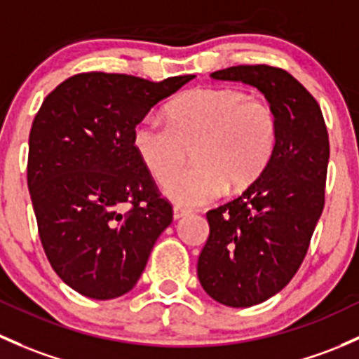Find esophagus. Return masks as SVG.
Returning <instances> with one entry per match:
<instances>
[{"label": "esophagus", "instance_id": "34e87169", "mask_svg": "<svg viewBox=\"0 0 359 359\" xmlns=\"http://www.w3.org/2000/svg\"><path fill=\"white\" fill-rule=\"evenodd\" d=\"M187 215H189V210L180 208V206H175V208H173V218H175V220L187 217Z\"/></svg>", "mask_w": 359, "mask_h": 359}]
</instances>
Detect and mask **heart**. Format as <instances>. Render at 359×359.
Masks as SVG:
<instances>
[{"instance_id":"heart-1","label":"heart","mask_w":359,"mask_h":359,"mask_svg":"<svg viewBox=\"0 0 359 359\" xmlns=\"http://www.w3.org/2000/svg\"><path fill=\"white\" fill-rule=\"evenodd\" d=\"M167 122L144 118L132 134L135 153L160 184L185 163L193 149L194 168L168 182L177 205L199 206L225 191L248 189L269 167L278 123L266 101L233 88H196L167 107Z\"/></svg>"}]
</instances>
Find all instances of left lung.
Masks as SVG:
<instances>
[{
	"instance_id": "obj_1",
	"label": "left lung",
	"mask_w": 359,
	"mask_h": 359,
	"mask_svg": "<svg viewBox=\"0 0 359 359\" xmlns=\"http://www.w3.org/2000/svg\"><path fill=\"white\" fill-rule=\"evenodd\" d=\"M211 77L258 89L278 123L265 172L239 198L206 213L210 236L198 259L210 297L248 308L280 292L306 256L325 205L329 134L320 104L285 70L239 65Z\"/></svg>"
}]
</instances>
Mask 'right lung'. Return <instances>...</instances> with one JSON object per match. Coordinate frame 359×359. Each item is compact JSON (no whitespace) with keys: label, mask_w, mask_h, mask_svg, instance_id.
Segmentation results:
<instances>
[{"label":"right lung","mask_w":359,"mask_h":359,"mask_svg":"<svg viewBox=\"0 0 359 359\" xmlns=\"http://www.w3.org/2000/svg\"><path fill=\"white\" fill-rule=\"evenodd\" d=\"M192 79L89 72L67 79L41 104L29 135L30 199L53 270L82 296L129 292L172 224V205L158 194L132 134Z\"/></svg>","instance_id":"add662e5"}]
</instances>
